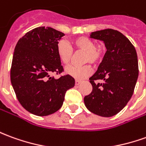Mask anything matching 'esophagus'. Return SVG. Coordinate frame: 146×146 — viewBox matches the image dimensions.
Returning a JSON list of instances; mask_svg holds the SVG:
<instances>
[{
	"instance_id": "esophagus-1",
	"label": "esophagus",
	"mask_w": 146,
	"mask_h": 146,
	"mask_svg": "<svg viewBox=\"0 0 146 146\" xmlns=\"http://www.w3.org/2000/svg\"><path fill=\"white\" fill-rule=\"evenodd\" d=\"M80 83H81V81H80V80H75V84H76V85H79Z\"/></svg>"
}]
</instances>
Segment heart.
Returning <instances> with one entry per match:
<instances>
[{"label":"heart","mask_w":146,"mask_h":146,"mask_svg":"<svg viewBox=\"0 0 146 146\" xmlns=\"http://www.w3.org/2000/svg\"><path fill=\"white\" fill-rule=\"evenodd\" d=\"M73 49L76 52L84 53L82 63H91L96 65L101 61L106 51L104 45H96L95 42L85 36L76 38L73 41ZM57 54L59 59L64 65H69L73 58V50L66 41L60 40L57 44ZM92 73V68L89 65L76 67L68 66L66 69V73L76 80H82L89 76Z\"/></svg>","instance_id":"1"}]
</instances>
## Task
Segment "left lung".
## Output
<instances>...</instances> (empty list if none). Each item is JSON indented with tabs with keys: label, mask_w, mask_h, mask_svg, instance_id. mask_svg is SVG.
I'll list each match as a JSON object with an SVG mask.
<instances>
[{
	"label": "left lung",
	"mask_w": 146,
	"mask_h": 146,
	"mask_svg": "<svg viewBox=\"0 0 146 146\" xmlns=\"http://www.w3.org/2000/svg\"><path fill=\"white\" fill-rule=\"evenodd\" d=\"M90 38L104 41L107 51L89 78L92 91L84 101L91 112L111 117L123 110L133 93L138 76L137 52L130 40L116 30L94 31ZM98 80L104 82L96 83Z\"/></svg>",
	"instance_id": "1"
}]
</instances>
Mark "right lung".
I'll return each instance as SVG.
<instances>
[{"mask_svg": "<svg viewBox=\"0 0 146 146\" xmlns=\"http://www.w3.org/2000/svg\"><path fill=\"white\" fill-rule=\"evenodd\" d=\"M65 34L52 27H39L19 39L11 67V83L24 109L33 115L46 116L62 106L66 91L75 80L70 75L55 79L63 67L57 54V44Z\"/></svg>", "mask_w": 146, "mask_h": 146, "instance_id": "right-lung-1", "label": "right lung"}]
</instances>
